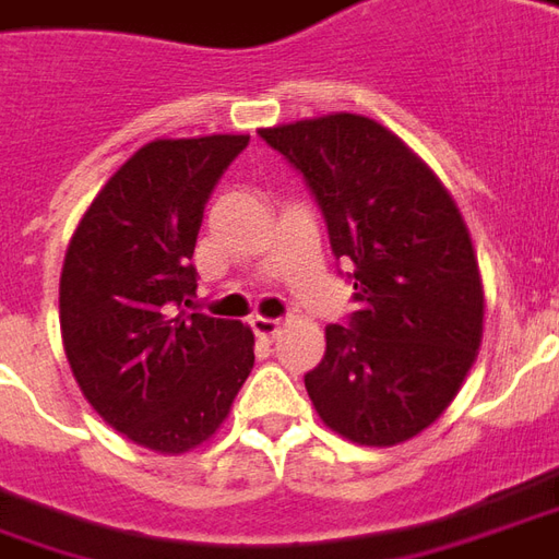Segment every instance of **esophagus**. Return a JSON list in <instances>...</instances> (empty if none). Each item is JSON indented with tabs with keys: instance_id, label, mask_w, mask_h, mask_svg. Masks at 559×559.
<instances>
[{
	"instance_id": "obj_1",
	"label": "esophagus",
	"mask_w": 559,
	"mask_h": 559,
	"mask_svg": "<svg viewBox=\"0 0 559 559\" xmlns=\"http://www.w3.org/2000/svg\"><path fill=\"white\" fill-rule=\"evenodd\" d=\"M252 331L258 334V341H276V334L283 331V322L280 319H267V317H255L252 319Z\"/></svg>"
}]
</instances>
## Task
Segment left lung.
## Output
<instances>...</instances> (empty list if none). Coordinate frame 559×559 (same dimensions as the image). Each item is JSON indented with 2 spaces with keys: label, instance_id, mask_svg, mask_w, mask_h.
<instances>
[{
  "label": "left lung",
  "instance_id": "obj_1",
  "mask_svg": "<svg viewBox=\"0 0 559 559\" xmlns=\"http://www.w3.org/2000/svg\"><path fill=\"white\" fill-rule=\"evenodd\" d=\"M258 133L310 185L331 252L353 264L359 310L349 325H325L307 395L346 441L404 444L448 411L478 359L484 283L472 234L432 169L365 115Z\"/></svg>",
  "mask_w": 559,
  "mask_h": 559
}]
</instances>
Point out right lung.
<instances>
[{
  "label": "right lung",
  "mask_w": 559,
  "mask_h": 559,
  "mask_svg": "<svg viewBox=\"0 0 559 559\" xmlns=\"http://www.w3.org/2000/svg\"><path fill=\"white\" fill-rule=\"evenodd\" d=\"M246 133L155 140L99 188L69 240L60 334L87 404L133 444L179 456L210 441L255 365L242 322L185 313L203 206Z\"/></svg>",
  "instance_id": "right-lung-1"
}]
</instances>
